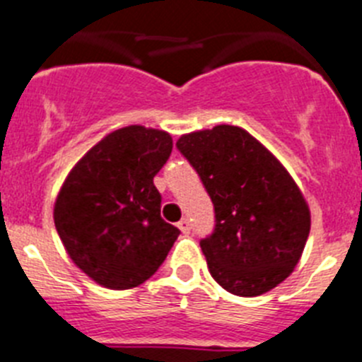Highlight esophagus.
Here are the masks:
<instances>
[{"label":"esophagus","mask_w":362,"mask_h":362,"mask_svg":"<svg viewBox=\"0 0 362 362\" xmlns=\"http://www.w3.org/2000/svg\"><path fill=\"white\" fill-rule=\"evenodd\" d=\"M178 229H180L184 234H189L191 233V221H189L187 218H182V220L178 221Z\"/></svg>","instance_id":"esophagus-1"}]
</instances>
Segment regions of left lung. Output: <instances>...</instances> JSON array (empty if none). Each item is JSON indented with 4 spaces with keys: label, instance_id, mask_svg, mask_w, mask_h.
Listing matches in <instances>:
<instances>
[{
    "label": "left lung",
    "instance_id": "1",
    "mask_svg": "<svg viewBox=\"0 0 362 362\" xmlns=\"http://www.w3.org/2000/svg\"><path fill=\"white\" fill-rule=\"evenodd\" d=\"M177 148L214 205V230L200 242L214 281L243 298L278 286L310 233V211L294 178L238 126L182 135Z\"/></svg>",
    "mask_w": 362,
    "mask_h": 362
}]
</instances>
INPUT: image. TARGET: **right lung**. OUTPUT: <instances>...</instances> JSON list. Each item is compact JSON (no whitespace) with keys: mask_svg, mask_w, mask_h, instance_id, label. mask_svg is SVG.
<instances>
[{"mask_svg":"<svg viewBox=\"0 0 362 362\" xmlns=\"http://www.w3.org/2000/svg\"><path fill=\"white\" fill-rule=\"evenodd\" d=\"M171 149L162 129L120 128L74 165L57 194L54 221L68 256L106 288L126 291L151 278L180 234L162 220L153 184Z\"/></svg>","mask_w":362,"mask_h":362,"instance_id":"add662e5","label":"right lung"}]
</instances>
